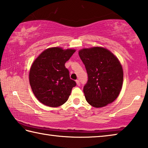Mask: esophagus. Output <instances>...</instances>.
Returning a JSON list of instances; mask_svg holds the SVG:
<instances>
[{
	"label": "esophagus",
	"mask_w": 148,
	"mask_h": 148,
	"mask_svg": "<svg viewBox=\"0 0 148 148\" xmlns=\"http://www.w3.org/2000/svg\"><path fill=\"white\" fill-rule=\"evenodd\" d=\"M76 84H77V86H80V83H79V81L78 79L76 80Z\"/></svg>",
	"instance_id": "34e87169"
}]
</instances>
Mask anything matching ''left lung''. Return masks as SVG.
<instances>
[{"label":"left lung","mask_w":148,"mask_h":148,"mask_svg":"<svg viewBox=\"0 0 148 148\" xmlns=\"http://www.w3.org/2000/svg\"><path fill=\"white\" fill-rule=\"evenodd\" d=\"M88 80L84 87L87 102L95 108L113 102L119 96L123 81V71L118 59L102 47L79 50Z\"/></svg>","instance_id":"left-lung-1"}]
</instances>
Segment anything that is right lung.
Returning a JSON list of instances; mask_svg holds the SVG:
<instances>
[{"instance_id":"right-lung-1","label":"right lung","mask_w":148,"mask_h":148,"mask_svg":"<svg viewBox=\"0 0 148 148\" xmlns=\"http://www.w3.org/2000/svg\"><path fill=\"white\" fill-rule=\"evenodd\" d=\"M76 51L50 47L34 60L29 72V82L38 101L50 107H58L67 101L76 82L70 78L69 71L64 66Z\"/></svg>"}]
</instances>
